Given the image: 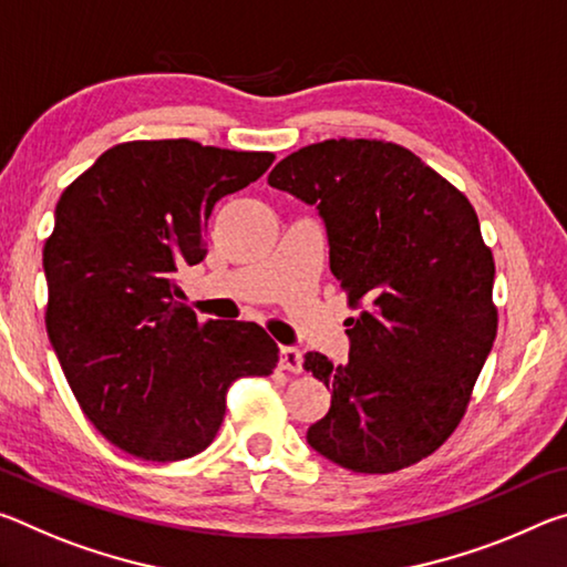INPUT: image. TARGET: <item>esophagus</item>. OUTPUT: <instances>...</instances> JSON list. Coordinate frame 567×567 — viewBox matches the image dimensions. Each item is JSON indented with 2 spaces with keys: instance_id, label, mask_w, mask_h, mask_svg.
<instances>
[{
  "instance_id": "1",
  "label": "esophagus",
  "mask_w": 567,
  "mask_h": 567,
  "mask_svg": "<svg viewBox=\"0 0 567 567\" xmlns=\"http://www.w3.org/2000/svg\"><path fill=\"white\" fill-rule=\"evenodd\" d=\"M280 368L287 372H302L305 370L302 352L297 348H280Z\"/></svg>"
}]
</instances>
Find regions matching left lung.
Instances as JSON below:
<instances>
[{
  "instance_id": "obj_1",
  "label": "left lung",
  "mask_w": 567,
  "mask_h": 567,
  "mask_svg": "<svg viewBox=\"0 0 567 567\" xmlns=\"http://www.w3.org/2000/svg\"><path fill=\"white\" fill-rule=\"evenodd\" d=\"M267 182L318 205L330 270L358 310L344 322L348 362L305 354L332 388L307 443L352 473L420 463L455 433L497 334L495 260L475 207L385 140L315 142L277 162Z\"/></svg>"
}]
</instances>
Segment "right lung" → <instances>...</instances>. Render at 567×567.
I'll use <instances>...</instances> for the list:
<instances>
[{
  "mask_svg": "<svg viewBox=\"0 0 567 567\" xmlns=\"http://www.w3.org/2000/svg\"><path fill=\"white\" fill-rule=\"evenodd\" d=\"M272 152L134 140L62 192L44 243L47 334L76 402L134 457L175 463L213 443L227 388L265 378L280 348L255 322H199L175 275L207 252L225 195L260 179Z\"/></svg>",
  "mask_w": 567,
  "mask_h": 567,
  "instance_id": "add662e5",
  "label": "right lung"
}]
</instances>
